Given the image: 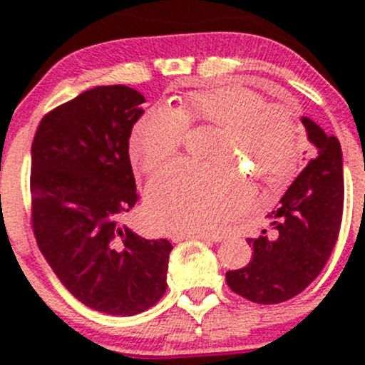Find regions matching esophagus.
I'll return each mask as SVG.
<instances>
[{"label": "esophagus", "instance_id": "34e87169", "mask_svg": "<svg viewBox=\"0 0 365 365\" xmlns=\"http://www.w3.org/2000/svg\"><path fill=\"white\" fill-rule=\"evenodd\" d=\"M171 239L174 242L186 241V239H201V241H222V236H216V234H204V232H174Z\"/></svg>", "mask_w": 365, "mask_h": 365}]
</instances>
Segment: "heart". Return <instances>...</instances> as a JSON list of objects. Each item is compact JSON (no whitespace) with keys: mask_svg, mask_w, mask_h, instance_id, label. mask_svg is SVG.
<instances>
[{"mask_svg":"<svg viewBox=\"0 0 365 365\" xmlns=\"http://www.w3.org/2000/svg\"><path fill=\"white\" fill-rule=\"evenodd\" d=\"M221 131L214 166L181 161L153 179L148 199L153 217L169 232H211L251 201L241 173L251 171L267 187H281L296 171L301 138L292 109L267 104L242 86L189 91L173 108L149 109L134 124L129 149L144 173L153 174L178 156L187 129Z\"/></svg>","mask_w":365,"mask_h":365,"instance_id":"1","label":"heart"}]
</instances>
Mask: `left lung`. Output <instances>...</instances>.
<instances>
[{
  "mask_svg": "<svg viewBox=\"0 0 365 365\" xmlns=\"http://www.w3.org/2000/svg\"><path fill=\"white\" fill-rule=\"evenodd\" d=\"M317 156L311 159L269 214L271 231L249 237L252 259L226 272L232 292L256 304H279L301 294L326 266L337 242L344 209L342 151L336 136L302 118Z\"/></svg>",
  "mask_w": 365,
  "mask_h": 365,
  "instance_id": "obj_1",
  "label": "left lung"
}]
</instances>
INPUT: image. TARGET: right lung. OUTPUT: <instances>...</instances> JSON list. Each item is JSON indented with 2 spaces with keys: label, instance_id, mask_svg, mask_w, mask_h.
Here are the masks:
<instances>
[{
  "label": "right lung",
  "instance_id": "obj_1",
  "mask_svg": "<svg viewBox=\"0 0 365 365\" xmlns=\"http://www.w3.org/2000/svg\"><path fill=\"white\" fill-rule=\"evenodd\" d=\"M146 101L114 84L44 114L31 146V227L63 286L94 311L136 316L166 292L171 242L124 224L139 201L129 136Z\"/></svg>",
  "mask_w": 365,
  "mask_h": 365
}]
</instances>
